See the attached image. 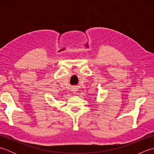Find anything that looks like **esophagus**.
Returning a JSON list of instances; mask_svg holds the SVG:
<instances>
[{
	"label": "esophagus",
	"mask_w": 154,
	"mask_h": 154,
	"mask_svg": "<svg viewBox=\"0 0 154 154\" xmlns=\"http://www.w3.org/2000/svg\"><path fill=\"white\" fill-rule=\"evenodd\" d=\"M73 91V93H76V92H77V89H73V91Z\"/></svg>",
	"instance_id": "34e87169"
}]
</instances>
